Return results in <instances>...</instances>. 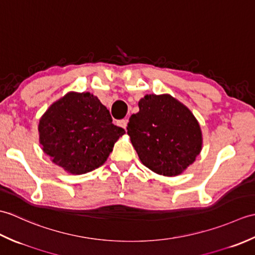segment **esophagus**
<instances>
[{
	"instance_id": "obj_1",
	"label": "esophagus",
	"mask_w": 255,
	"mask_h": 255,
	"mask_svg": "<svg viewBox=\"0 0 255 255\" xmlns=\"http://www.w3.org/2000/svg\"><path fill=\"white\" fill-rule=\"evenodd\" d=\"M127 123H128V119L127 118L121 119V121H118V126H121L124 129H126L127 128Z\"/></svg>"
}]
</instances>
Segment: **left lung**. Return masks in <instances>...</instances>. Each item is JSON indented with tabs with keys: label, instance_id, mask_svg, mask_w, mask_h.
<instances>
[{
	"label": "left lung",
	"instance_id": "8db88e82",
	"mask_svg": "<svg viewBox=\"0 0 255 255\" xmlns=\"http://www.w3.org/2000/svg\"><path fill=\"white\" fill-rule=\"evenodd\" d=\"M129 118L127 133L139 159L150 170L175 176L202 150V131L191 111L170 95H145Z\"/></svg>",
	"mask_w": 255,
	"mask_h": 255
}]
</instances>
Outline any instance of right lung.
<instances>
[{
    "mask_svg": "<svg viewBox=\"0 0 255 255\" xmlns=\"http://www.w3.org/2000/svg\"><path fill=\"white\" fill-rule=\"evenodd\" d=\"M110 111L90 93H69L53 103L39 122L42 150L53 163L72 174L101 166L125 133Z\"/></svg>",
    "mask_w": 255,
    "mask_h": 255,
    "instance_id": "right-lung-1",
    "label": "right lung"
}]
</instances>
